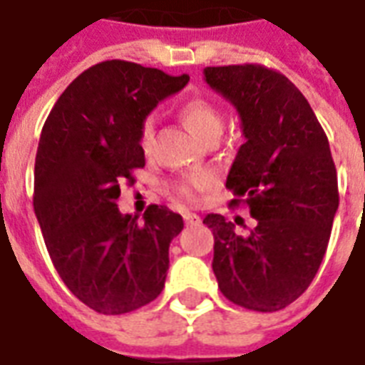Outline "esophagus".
Wrapping results in <instances>:
<instances>
[{
	"label": "esophagus",
	"instance_id": "obj_1",
	"mask_svg": "<svg viewBox=\"0 0 365 365\" xmlns=\"http://www.w3.org/2000/svg\"><path fill=\"white\" fill-rule=\"evenodd\" d=\"M182 217H185L186 225H190V227H194V225H200V222H202V219H200V215L190 213V211H186V213L182 215Z\"/></svg>",
	"mask_w": 365,
	"mask_h": 365
}]
</instances>
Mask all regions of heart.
Segmentation results:
<instances>
[{
	"mask_svg": "<svg viewBox=\"0 0 365 365\" xmlns=\"http://www.w3.org/2000/svg\"><path fill=\"white\" fill-rule=\"evenodd\" d=\"M180 118L186 123V127L200 138H205L215 131H222V118L219 114V110L205 98L196 97L186 101L182 104V108H180ZM152 140H154V125H152V120H146L140 127V133H138L140 150H150ZM209 185H211V179L207 175H194V177H188V179L175 186V192L182 200H194L197 192L205 190Z\"/></svg>",
	"mask_w": 365,
	"mask_h": 365,
	"instance_id": "b5f03b06",
	"label": "heart"
}]
</instances>
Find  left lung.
I'll return each instance as SVG.
<instances>
[{
    "label": "left lung",
    "instance_id": "8db88e82",
    "mask_svg": "<svg viewBox=\"0 0 365 365\" xmlns=\"http://www.w3.org/2000/svg\"><path fill=\"white\" fill-rule=\"evenodd\" d=\"M203 78L242 120L245 143L227 188L257 225L238 236L222 215L203 225L215 238L213 272L234 304L259 312L285 309L303 295L326 255L339 207L337 171L320 121L303 93L261 64L207 66Z\"/></svg>",
    "mask_w": 365,
    "mask_h": 365
}]
</instances>
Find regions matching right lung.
I'll return each instance as SVG.
<instances>
[{"label": "right lung", "mask_w": 365, "mask_h": 365, "mask_svg": "<svg viewBox=\"0 0 365 365\" xmlns=\"http://www.w3.org/2000/svg\"><path fill=\"white\" fill-rule=\"evenodd\" d=\"M188 76L127 61L98 62L64 89L39 137L34 211L56 272L98 314H125L162 293L179 213L118 209L120 185L144 168L138 133Z\"/></svg>", "instance_id": "obj_1"}]
</instances>
